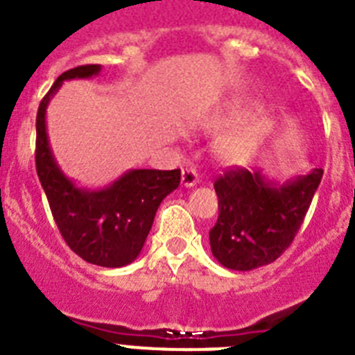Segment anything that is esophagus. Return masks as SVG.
<instances>
[{"label":"esophagus","mask_w":355,"mask_h":355,"mask_svg":"<svg viewBox=\"0 0 355 355\" xmlns=\"http://www.w3.org/2000/svg\"><path fill=\"white\" fill-rule=\"evenodd\" d=\"M181 183H183L187 188L196 187V184L199 183V174H197L196 168H192V167L183 168V174H181Z\"/></svg>","instance_id":"obj_1"}]
</instances>
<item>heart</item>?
Listing matches in <instances>:
<instances>
[{"mask_svg":"<svg viewBox=\"0 0 355 355\" xmlns=\"http://www.w3.org/2000/svg\"><path fill=\"white\" fill-rule=\"evenodd\" d=\"M249 110L247 105H231L206 119L205 122L208 131H222L237 124L236 127L225 131L215 144L216 158L231 167H240L252 162L272 130V121L268 115L254 114L248 118Z\"/></svg>","mask_w":355,"mask_h":355,"instance_id":"b5f03b06","label":"heart"}]
</instances>
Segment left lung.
<instances>
[{"instance_id": "obj_1", "label": "left lung", "mask_w": 355, "mask_h": 355, "mask_svg": "<svg viewBox=\"0 0 355 355\" xmlns=\"http://www.w3.org/2000/svg\"><path fill=\"white\" fill-rule=\"evenodd\" d=\"M322 175V168H313L277 184L261 172L229 168L213 184L218 197V218L209 231L213 256L241 272L275 261L299 233Z\"/></svg>"}]
</instances>
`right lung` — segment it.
Here are the masks:
<instances>
[{
	"label": "right lung",
	"mask_w": 355,
	"mask_h": 355,
	"mask_svg": "<svg viewBox=\"0 0 355 355\" xmlns=\"http://www.w3.org/2000/svg\"><path fill=\"white\" fill-rule=\"evenodd\" d=\"M101 65L69 69L56 78L37 112L35 165L65 243L85 261L106 268L130 265L142 250L162 200L180 187L181 171L137 168L103 190H83L58 168L46 133V108L64 80L99 74Z\"/></svg>",
	"instance_id": "obj_1"
}]
</instances>
